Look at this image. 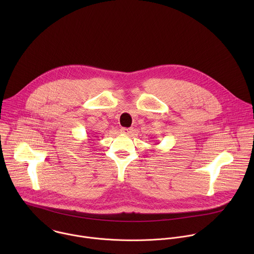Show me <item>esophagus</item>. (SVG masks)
Segmentation results:
<instances>
[{
	"instance_id": "obj_1",
	"label": "esophagus",
	"mask_w": 254,
	"mask_h": 254,
	"mask_svg": "<svg viewBox=\"0 0 254 254\" xmlns=\"http://www.w3.org/2000/svg\"><path fill=\"white\" fill-rule=\"evenodd\" d=\"M131 128H128V127H123L122 129H121V131L123 132V133H125V134H128V133H130L131 132Z\"/></svg>"
}]
</instances>
